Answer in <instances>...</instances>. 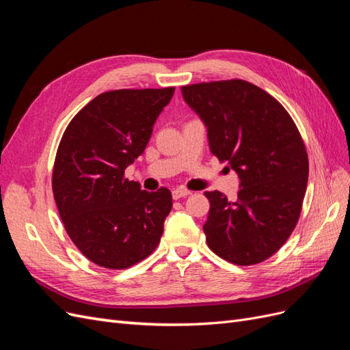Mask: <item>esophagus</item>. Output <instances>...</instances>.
<instances>
[{"label": "esophagus", "mask_w": 350, "mask_h": 350, "mask_svg": "<svg viewBox=\"0 0 350 350\" xmlns=\"http://www.w3.org/2000/svg\"><path fill=\"white\" fill-rule=\"evenodd\" d=\"M189 194H191V193H189L188 189H185V188H175L174 191H172L174 200H179V198L187 197V196H189Z\"/></svg>", "instance_id": "esophagus-1"}]
</instances>
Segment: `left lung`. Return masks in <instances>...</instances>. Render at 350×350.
Instances as JSON below:
<instances>
[{"label": "left lung", "mask_w": 350, "mask_h": 350, "mask_svg": "<svg viewBox=\"0 0 350 350\" xmlns=\"http://www.w3.org/2000/svg\"><path fill=\"white\" fill-rule=\"evenodd\" d=\"M181 90L207 126L210 152L239 176L237 201L204 193L208 248L238 266L267 260L288 241L302 210L310 166L298 129L271 94L245 80Z\"/></svg>", "instance_id": "1"}]
</instances>
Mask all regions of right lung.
Instances as JSON below:
<instances>
[{
    "label": "right lung",
    "instance_id": "obj_1",
    "mask_svg": "<svg viewBox=\"0 0 350 350\" xmlns=\"http://www.w3.org/2000/svg\"><path fill=\"white\" fill-rule=\"evenodd\" d=\"M175 88L100 93L70 121L59 142L52 191L68 237L84 257L122 270L156 250L172 194L124 178L149 143Z\"/></svg>",
    "mask_w": 350,
    "mask_h": 350
}]
</instances>
